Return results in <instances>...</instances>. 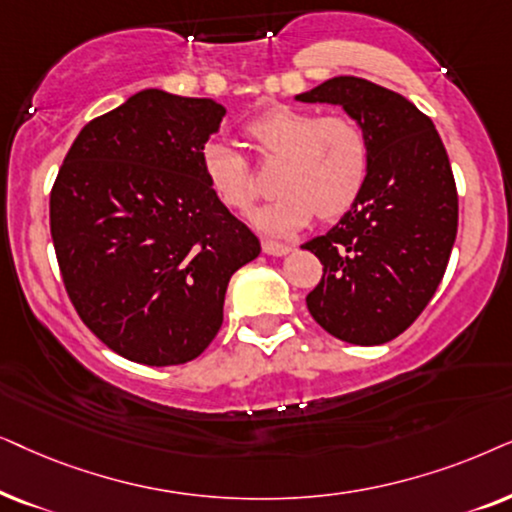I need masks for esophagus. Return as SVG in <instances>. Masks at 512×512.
Instances as JSON below:
<instances>
[{"label":"esophagus","instance_id":"1","mask_svg":"<svg viewBox=\"0 0 512 512\" xmlns=\"http://www.w3.org/2000/svg\"><path fill=\"white\" fill-rule=\"evenodd\" d=\"M262 250L267 252V255L283 257V255H288V252H290L292 248H290V245H285V243H278V241H271V238H264V241H262Z\"/></svg>","mask_w":512,"mask_h":512}]
</instances>
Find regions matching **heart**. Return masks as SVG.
Listing matches in <instances>:
<instances>
[{
    "mask_svg": "<svg viewBox=\"0 0 512 512\" xmlns=\"http://www.w3.org/2000/svg\"><path fill=\"white\" fill-rule=\"evenodd\" d=\"M245 138L262 163L281 161L271 182L278 196L252 213V222L267 234H295L313 215L320 220L346 215L370 180V138L344 114L323 117L313 109L278 105L248 121ZM199 156L215 199L227 210L245 213L260 196L250 161L222 140H208Z\"/></svg>",
    "mask_w": 512,
    "mask_h": 512,
    "instance_id": "heart-1",
    "label": "heart"
}]
</instances>
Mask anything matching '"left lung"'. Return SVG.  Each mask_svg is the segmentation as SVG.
<instances>
[{
	"label": "left lung",
	"instance_id": "obj_1",
	"mask_svg": "<svg viewBox=\"0 0 512 512\" xmlns=\"http://www.w3.org/2000/svg\"><path fill=\"white\" fill-rule=\"evenodd\" d=\"M297 100L342 105L372 145L363 196L302 245L323 264L306 306L342 342L386 344L419 318L445 276L459 224L445 145L410 100L367 79H327Z\"/></svg>",
	"mask_w": 512,
	"mask_h": 512
}]
</instances>
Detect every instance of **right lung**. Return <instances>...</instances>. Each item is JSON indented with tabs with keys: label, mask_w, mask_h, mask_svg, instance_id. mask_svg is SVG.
Masks as SVG:
<instances>
[{
	"label": "right lung",
	"mask_w": 512,
	"mask_h": 512,
	"mask_svg": "<svg viewBox=\"0 0 512 512\" xmlns=\"http://www.w3.org/2000/svg\"><path fill=\"white\" fill-rule=\"evenodd\" d=\"M220 102L147 88L88 121L51 189L67 297L88 330L133 363L201 356L222 325L229 278L260 238L210 192L201 147Z\"/></svg>",
	"instance_id": "obj_1"
}]
</instances>
